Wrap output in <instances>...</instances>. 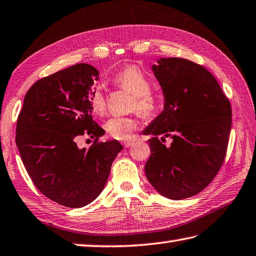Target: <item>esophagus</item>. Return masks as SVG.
Masks as SVG:
<instances>
[{
	"instance_id": "1",
	"label": "esophagus",
	"mask_w": 256,
	"mask_h": 256,
	"mask_svg": "<svg viewBox=\"0 0 256 256\" xmlns=\"http://www.w3.org/2000/svg\"><path fill=\"white\" fill-rule=\"evenodd\" d=\"M134 139H128V140H124V142H122V144H124V147H126V148H128V147H130V146H132V144H134Z\"/></svg>"
}]
</instances>
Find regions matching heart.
I'll use <instances>...</instances> for the list:
<instances>
[{"label": "heart", "instance_id": "b5f03b06", "mask_svg": "<svg viewBox=\"0 0 256 256\" xmlns=\"http://www.w3.org/2000/svg\"><path fill=\"white\" fill-rule=\"evenodd\" d=\"M112 81L120 88L134 94L132 108L144 116L155 114L159 109L158 99L150 92L152 84L148 76L134 66H128L114 76ZM89 104L94 114H101L106 108V98L99 86H94L89 94ZM138 120L134 116H116L104 122V130L110 137L126 140L137 128Z\"/></svg>", "mask_w": 256, "mask_h": 256}]
</instances>
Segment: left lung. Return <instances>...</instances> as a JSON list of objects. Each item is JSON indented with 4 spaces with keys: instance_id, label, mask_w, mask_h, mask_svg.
Here are the masks:
<instances>
[{
    "instance_id": "8db88e82",
    "label": "left lung",
    "mask_w": 256,
    "mask_h": 256,
    "mask_svg": "<svg viewBox=\"0 0 256 256\" xmlns=\"http://www.w3.org/2000/svg\"><path fill=\"white\" fill-rule=\"evenodd\" d=\"M152 69L162 86V112L144 128L150 157L148 182L174 200L204 190L223 165L232 126V108L218 81L204 66L180 58H162ZM166 136L172 144L160 142Z\"/></svg>"
}]
</instances>
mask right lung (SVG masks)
<instances>
[{
  "mask_svg": "<svg viewBox=\"0 0 256 256\" xmlns=\"http://www.w3.org/2000/svg\"><path fill=\"white\" fill-rule=\"evenodd\" d=\"M99 71L79 64L38 80L24 97L16 142L24 167L48 198L71 208L94 200L104 188L118 140L99 142L104 130L92 119L89 94ZM95 138L89 150L76 136Z\"/></svg>",
  "mask_w": 256,
  "mask_h": 256,
  "instance_id": "1",
  "label": "right lung"
}]
</instances>
